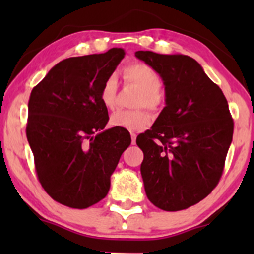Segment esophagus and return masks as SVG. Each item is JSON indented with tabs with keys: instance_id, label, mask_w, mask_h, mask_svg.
<instances>
[{
	"instance_id": "esophagus-1",
	"label": "esophagus",
	"mask_w": 254,
	"mask_h": 254,
	"mask_svg": "<svg viewBox=\"0 0 254 254\" xmlns=\"http://www.w3.org/2000/svg\"><path fill=\"white\" fill-rule=\"evenodd\" d=\"M136 136H137V135L135 134V132H131V142H132V145H134V143L136 142Z\"/></svg>"
}]
</instances>
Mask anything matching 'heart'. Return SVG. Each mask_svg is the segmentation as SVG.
<instances>
[{
    "label": "heart",
    "mask_w": 254,
    "mask_h": 254,
    "mask_svg": "<svg viewBox=\"0 0 254 254\" xmlns=\"http://www.w3.org/2000/svg\"><path fill=\"white\" fill-rule=\"evenodd\" d=\"M124 75L127 82L135 84L141 91L137 106L156 111L162 102L160 94L161 88H162V79L157 71L145 64H132L125 68ZM117 91V77L109 76L102 84L101 93H99L102 103L108 109L114 108ZM150 122V114L143 109H137V111L118 109L111 115V124L113 127H123L129 131L141 130L147 127Z\"/></svg>",
    "instance_id": "heart-1"
}]
</instances>
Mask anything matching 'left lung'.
Returning a JSON list of instances; mask_svg holds the SVG:
<instances>
[{"label": "left lung", "instance_id": "obj_1", "mask_svg": "<svg viewBox=\"0 0 254 254\" xmlns=\"http://www.w3.org/2000/svg\"><path fill=\"white\" fill-rule=\"evenodd\" d=\"M163 79L166 107L136 137L141 176L155 206L178 211L195 205L217 186L234 135L224 93L187 55L136 51Z\"/></svg>", "mask_w": 254, "mask_h": 254}]
</instances>
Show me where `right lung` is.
Masks as SVG:
<instances>
[{"instance_id": "right-lung-1", "label": "right lung", "mask_w": 254, "mask_h": 254, "mask_svg": "<svg viewBox=\"0 0 254 254\" xmlns=\"http://www.w3.org/2000/svg\"><path fill=\"white\" fill-rule=\"evenodd\" d=\"M125 55L68 58L56 64L33 88L28 103L27 139L38 179L58 203L86 209L106 198L111 176L131 143L127 130L107 129L108 109L101 88Z\"/></svg>"}]
</instances>
